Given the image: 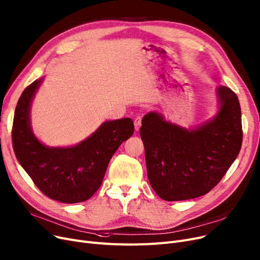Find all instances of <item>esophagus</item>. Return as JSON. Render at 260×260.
I'll return each instance as SVG.
<instances>
[{
	"label": "esophagus",
	"instance_id": "34e87169",
	"mask_svg": "<svg viewBox=\"0 0 260 260\" xmlns=\"http://www.w3.org/2000/svg\"><path fill=\"white\" fill-rule=\"evenodd\" d=\"M141 126H142V117L141 116H137V117L134 118V128H135V130L139 131Z\"/></svg>",
	"mask_w": 260,
	"mask_h": 260
}]
</instances>
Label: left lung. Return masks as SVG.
Returning a JSON list of instances; mask_svg holds the SVG:
<instances>
[{
  "mask_svg": "<svg viewBox=\"0 0 260 260\" xmlns=\"http://www.w3.org/2000/svg\"><path fill=\"white\" fill-rule=\"evenodd\" d=\"M217 113L186 129L157 112L147 113L140 134L145 147L148 180L165 201L204 196L226 174L242 144L241 109L237 95L219 85Z\"/></svg>",
  "mask_w": 260,
  "mask_h": 260,
  "instance_id": "obj_1",
  "label": "left lung"
}]
</instances>
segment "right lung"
Returning a JSON list of instances; mask_svg holds the SVG:
<instances>
[{"label":"right lung","mask_w":260,"mask_h":260,"mask_svg":"<svg viewBox=\"0 0 260 260\" xmlns=\"http://www.w3.org/2000/svg\"><path fill=\"white\" fill-rule=\"evenodd\" d=\"M42 81L35 80L18 101L12 125L15 154L45 196L62 203L83 202L101 187L111 157L134 132L133 121L128 117L105 121L75 146H46L30 125L31 103Z\"/></svg>","instance_id":"obj_1"}]
</instances>
